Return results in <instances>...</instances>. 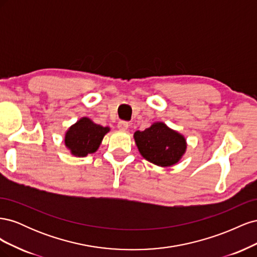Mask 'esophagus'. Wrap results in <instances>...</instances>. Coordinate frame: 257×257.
Wrapping results in <instances>:
<instances>
[{"label":"esophagus","instance_id":"esophagus-1","mask_svg":"<svg viewBox=\"0 0 257 257\" xmlns=\"http://www.w3.org/2000/svg\"><path fill=\"white\" fill-rule=\"evenodd\" d=\"M118 128L121 132H126L127 128H128V123L125 122V121H120L118 123Z\"/></svg>","mask_w":257,"mask_h":257}]
</instances>
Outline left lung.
Here are the masks:
<instances>
[{"label": "left lung", "instance_id": "obj_1", "mask_svg": "<svg viewBox=\"0 0 257 257\" xmlns=\"http://www.w3.org/2000/svg\"><path fill=\"white\" fill-rule=\"evenodd\" d=\"M134 139L142 157L160 167L176 165L188 147L181 133L160 121L152 123L145 131H136Z\"/></svg>", "mask_w": 257, "mask_h": 257}]
</instances>
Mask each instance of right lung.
Returning a JSON list of instances; mask_svg holds the SVG:
<instances>
[{"label":"right lung","instance_id":"right-lung-1","mask_svg":"<svg viewBox=\"0 0 257 257\" xmlns=\"http://www.w3.org/2000/svg\"><path fill=\"white\" fill-rule=\"evenodd\" d=\"M108 132L110 127L102 126L88 116H82L65 132L64 145L74 157L84 158L98 150Z\"/></svg>","mask_w":257,"mask_h":257}]
</instances>
